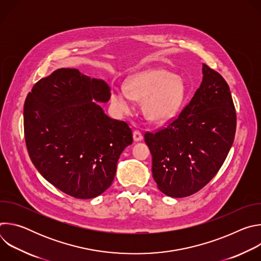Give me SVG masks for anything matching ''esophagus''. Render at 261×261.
I'll list each match as a JSON object with an SVG mask.
<instances>
[{"instance_id":"obj_1","label":"esophagus","mask_w":261,"mask_h":261,"mask_svg":"<svg viewBox=\"0 0 261 261\" xmlns=\"http://www.w3.org/2000/svg\"><path fill=\"white\" fill-rule=\"evenodd\" d=\"M133 139H134V141H140V140H142V134H141V132H139L138 130L133 131Z\"/></svg>"}]
</instances>
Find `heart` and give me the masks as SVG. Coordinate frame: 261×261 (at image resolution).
<instances>
[{"label": "heart", "mask_w": 261, "mask_h": 261, "mask_svg": "<svg viewBox=\"0 0 261 261\" xmlns=\"http://www.w3.org/2000/svg\"><path fill=\"white\" fill-rule=\"evenodd\" d=\"M184 94L179 76L165 69H153L130 76L126 82V90L114 88L110 102L118 113L128 114L133 109L132 101H140L148 121L164 123L177 113Z\"/></svg>", "instance_id": "1"}]
</instances>
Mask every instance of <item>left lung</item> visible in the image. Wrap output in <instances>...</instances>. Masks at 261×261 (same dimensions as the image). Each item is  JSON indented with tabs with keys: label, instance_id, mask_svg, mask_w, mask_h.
I'll list each match as a JSON object with an SVG mask.
<instances>
[{
	"label": "left lung",
	"instance_id": "obj_1",
	"mask_svg": "<svg viewBox=\"0 0 261 261\" xmlns=\"http://www.w3.org/2000/svg\"><path fill=\"white\" fill-rule=\"evenodd\" d=\"M202 82L179 116L144 141L152 154L158 189L170 197L190 196L217 174L233 143L237 115L229 87L202 64Z\"/></svg>",
	"mask_w": 261,
	"mask_h": 261
}]
</instances>
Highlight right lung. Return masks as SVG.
<instances>
[{
    "label": "right lung",
    "instance_id": "add662e5",
    "mask_svg": "<svg viewBox=\"0 0 261 261\" xmlns=\"http://www.w3.org/2000/svg\"><path fill=\"white\" fill-rule=\"evenodd\" d=\"M110 88L77 69L61 68L35 84L23 107L29 156L40 174L80 199L110 187L120 155L133 141L124 121L109 118L97 102Z\"/></svg>",
    "mask_w": 261,
    "mask_h": 261
}]
</instances>
